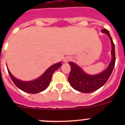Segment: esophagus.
<instances>
[{
	"label": "esophagus",
	"instance_id": "1",
	"mask_svg": "<svg viewBox=\"0 0 125 125\" xmlns=\"http://www.w3.org/2000/svg\"><path fill=\"white\" fill-rule=\"evenodd\" d=\"M71 60V57L68 56V57H65L64 58L63 62H68L70 61Z\"/></svg>",
	"mask_w": 125,
	"mask_h": 125
}]
</instances>
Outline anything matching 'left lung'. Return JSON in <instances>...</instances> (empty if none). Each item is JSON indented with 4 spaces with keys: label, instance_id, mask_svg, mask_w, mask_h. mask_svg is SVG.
<instances>
[{
    "label": "left lung",
    "instance_id": "obj_1",
    "mask_svg": "<svg viewBox=\"0 0 125 125\" xmlns=\"http://www.w3.org/2000/svg\"><path fill=\"white\" fill-rule=\"evenodd\" d=\"M101 32L108 35L111 44V59L108 68L98 74L91 75L86 74L83 69L73 62H69L71 72L68 77V81L71 86L76 91L84 93H88L96 91L102 87L106 83L111 76L115 64V44L107 29L101 30Z\"/></svg>",
    "mask_w": 125,
    "mask_h": 125
}]
</instances>
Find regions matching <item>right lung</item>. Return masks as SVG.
I'll return each instance as SVG.
<instances>
[{"instance_id":"right-lung-1","label":"right lung","mask_w":125,"mask_h":125,"mask_svg":"<svg viewBox=\"0 0 125 125\" xmlns=\"http://www.w3.org/2000/svg\"><path fill=\"white\" fill-rule=\"evenodd\" d=\"M62 66L61 62L49 67L39 78L29 81H24L15 78L7 68L8 73L15 86L22 91L31 94H36L43 91L49 86L52 74Z\"/></svg>"}]
</instances>
